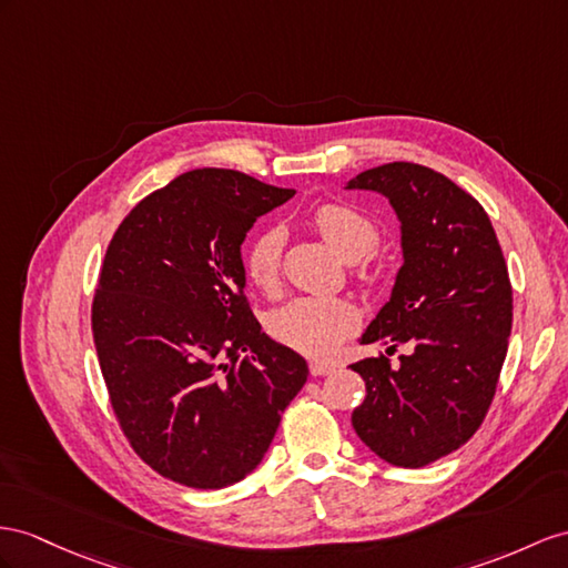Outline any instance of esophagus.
<instances>
[{"mask_svg": "<svg viewBox=\"0 0 568 568\" xmlns=\"http://www.w3.org/2000/svg\"><path fill=\"white\" fill-rule=\"evenodd\" d=\"M310 372H312V376H326V374L333 372V365H328V362L312 359V362H310Z\"/></svg>", "mask_w": 568, "mask_h": 568, "instance_id": "34e87169", "label": "esophagus"}]
</instances>
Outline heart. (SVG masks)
Instances as JSON below:
<instances>
[{"instance_id": "b5f03b06", "label": "heart", "mask_w": 568, "mask_h": 568, "mask_svg": "<svg viewBox=\"0 0 568 568\" xmlns=\"http://www.w3.org/2000/svg\"><path fill=\"white\" fill-rule=\"evenodd\" d=\"M318 235L343 261L365 258L379 244V227L367 213L341 201H326L310 215ZM285 235L278 227L261 230L246 252V275L266 290L278 285ZM357 326V312L351 302L338 297H297L268 316L275 341L307 355H331Z\"/></svg>"}]
</instances>
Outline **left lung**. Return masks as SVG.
Segmentation results:
<instances>
[{"label": "left lung", "mask_w": 568, "mask_h": 568, "mask_svg": "<svg viewBox=\"0 0 568 568\" xmlns=\"http://www.w3.org/2000/svg\"><path fill=\"white\" fill-rule=\"evenodd\" d=\"M345 189L386 196L400 221L403 266L359 343L408 347L396 365H351L367 386L353 427L386 463L423 468L483 425L511 336V281L489 215L442 172L386 163Z\"/></svg>", "instance_id": "obj_1"}]
</instances>
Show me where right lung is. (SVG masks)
Wrapping results in <instances>:
<instances>
[{
	"instance_id": "1",
	"label": "right lung",
	"mask_w": 568,
	"mask_h": 568,
	"mask_svg": "<svg viewBox=\"0 0 568 568\" xmlns=\"http://www.w3.org/2000/svg\"><path fill=\"white\" fill-rule=\"evenodd\" d=\"M293 196L237 170H192L139 201L108 246L91 316L100 372L129 444L172 483H240L307 382V362L244 297L246 232Z\"/></svg>"
}]
</instances>
